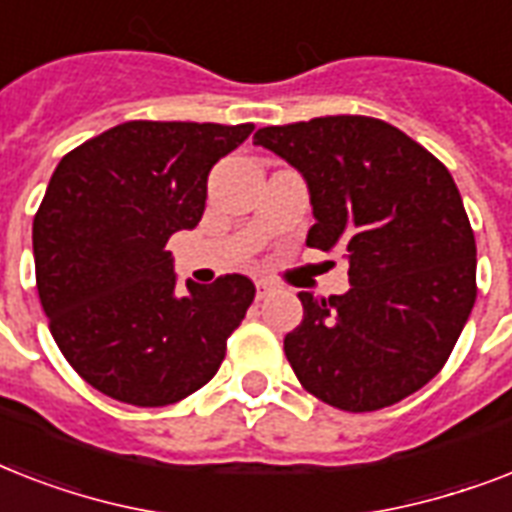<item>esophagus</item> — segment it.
Here are the masks:
<instances>
[{"instance_id": "1", "label": "esophagus", "mask_w": 512, "mask_h": 512, "mask_svg": "<svg viewBox=\"0 0 512 512\" xmlns=\"http://www.w3.org/2000/svg\"><path fill=\"white\" fill-rule=\"evenodd\" d=\"M255 287H257V300H263V297H268L273 292V284H268V281H263V279L257 281Z\"/></svg>"}]
</instances>
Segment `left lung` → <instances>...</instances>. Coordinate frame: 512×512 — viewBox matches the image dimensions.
I'll return each instance as SVG.
<instances>
[{
    "label": "left lung",
    "instance_id": "left-lung-1",
    "mask_svg": "<svg viewBox=\"0 0 512 512\" xmlns=\"http://www.w3.org/2000/svg\"><path fill=\"white\" fill-rule=\"evenodd\" d=\"M303 172L308 247L348 257L350 289L313 300L284 353L311 396L377 412L428 385L476 303V236L452 175L428 148L372 116H319L255 132Z\"/></svg>",
    "mask_w": 512,
    "mask_h": 512
}]
</instances>
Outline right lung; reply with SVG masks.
<instances>
[{"label":"right lung","instance_id":"add662e5","mask_svg":"<svg viewBox=\"0 0 512 512\" xmlns=\"http://www.w3.org/2000/svg\"><path fill=\"white\" fill-rule=\"evenodd\" d=\"M255 124L124 122L55 167L34 215L36 292L76 374L132 406H167L207 385L255 284L228 273L185 284L167 241L196 228L207 177Z\"/></svg>","mask_w":512,"mask_h":512}]
</instances>
